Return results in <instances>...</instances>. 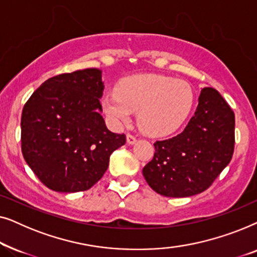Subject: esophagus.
I'll return each instance as SVG.
<instances>
[{
    "label": "esophagus",
    "mask_w": 257,
    "mask_h": 257,
    "mask_svg": "<svg viewBox=\"0 0 257 257\" xmlns=\"http://www.w3.org/2000/svg\"><path fill=\"white\" fill-rule=\"evenodd\" d=\"M126 142H127V144H130V145H132V144H135V143L137 142L136 136L131 135V133H127V136H126Z\"/></svg>",
    "instance_id": "34e87169"
}]
</instances>
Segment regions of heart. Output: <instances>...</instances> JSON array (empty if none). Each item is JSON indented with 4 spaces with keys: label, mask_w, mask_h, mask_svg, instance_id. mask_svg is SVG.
<instances>
[{
    "label": "heart",
    "mask_w": 257,
    "mask_h": 257,
    "mask_svg": "<svg viewBox=\"0 0 257 257\" xmlns=\"http://www.w3.org/2000/svg\"><path fill=\"white\" fill-rule=\"evenodd\" d=\"M194 93L184 80L160 75L126 77L115 86V92L105 94L101 106L114 125L130 121L138 111V125L153 137L170 135L181 126L192 110Z\"/></svg>",
    "instance_id": "heart-1"
}]
</instances>
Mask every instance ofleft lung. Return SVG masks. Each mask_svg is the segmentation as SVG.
Returning a JSON list of instances; mask_svg holds the SVG:
<instances>
[{"mask_svg": "<svg viewBox=\"0 0 257 257\" xmlns=\"http://www.w3.org/2000/svg\"><path fill=\"white\" fill-rule=\"evenodd\" d=\"M235 145V115L213 87H203L184 131L154 143L153 159L143 168L150 187L170 198L199 194L230 163Z\"/></svg>", "mask_w": 257, "mask_h": 257, "instance_id": "obj_1", "label": "left lung"}]
</instances>
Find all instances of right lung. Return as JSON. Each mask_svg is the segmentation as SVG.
Listing matches in <instances>:
<instances>
[{
    "label": "right lung",
    "instance_id": "obj_1",
    "mask_svg": "<svg viewBox=\"0 0 257 257\" xmlns=\"http://www.w3.org/2000/svg\"><path fill=\"white\" fill-rule=\"evenodd\" d=\"M100 70L51 77L24 105L21 147L27 164L48 188L61 193L90 189L103 177L111 153L126 143L101 117Z\"/></svg>",
    "mask_w": 257,
    "mask_h": 257
}]
</instances>
